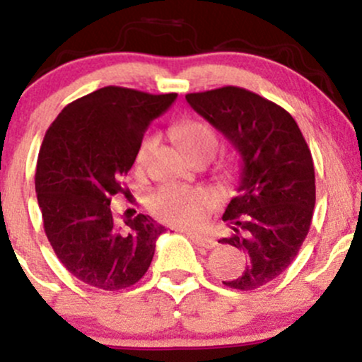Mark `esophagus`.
<instances>
[{"label":"esophagus","mask_w":362,"mask_h":362,"mask_svg":"<svg viewBox=\"0 0 362 362\" xmlns=\"http://www.w3.org/2000/svg\"><path fill=\"white\" fill-rule=\"evenodd\" d=\"M190 240L195 245H199V247H204V248H214L218 242H216L214 238H211V236H206V235H199V233H189L187 235Z\"/></svg>","instance_id":"esophagus-1"}]
</instances>
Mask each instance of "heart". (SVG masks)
<instances>
[{
    "label": "heart",
    "instance_id": "1",
    "mask_svg": "<svg viewBox=\"0 0 362 362\" xmlns=\"http://www.w3.org/2000/svg\"><path fill=\"white\" fill-rule=\"evenodd\" d=\"M172 132L175 134L182 149L194 160L199 156H213L218 149V136L214 129L202 120H182L172 129ZM155 144L156 138L153 136L144 139L136 153V163H146ZM214 204V194L202 187L163 184L148 195V209L160 221L180 228L197 226Z\"/></svg>",
    "mask_w": 362,
    "mask_h": 362
}]
</instances>
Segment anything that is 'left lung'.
Here are the masks:
<instances>
[{
  "mask_svg": "<svg viewBox=\"0 0 362 362\" xmlns=\"http://www.w3.org/2000/svg\"><path fill=\"white\" fill-rule=\"evenodd\" d=\"M187 102L242 156L238 195L223 221L231 235L219 243L247 255V267L224 286L252 291L279 277L296 259L315 207L311 151L288 110L240 86L187 93Z\"/></svg>",
  "mask_w": 362,
  "mask_h": 362,
  "instance_id": "left-lung-1",
  "label": "left lung"
}]
</instances>
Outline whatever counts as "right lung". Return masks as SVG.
<instances>
[{"label": "right lung", "instance_id": "right-lung-1", "mask_svg": "<svg viewBox=\"0 0 362 362\" xmlns=\"http://www.w3.org/2000/svg\"><path fill=\"white\" fill-rule=\"evenodd\" d=\"M177 93L103 86L66 105L45 132L35 170L44 231L57 259L91 288L136 284L165 226L146 214L112 218V195L136 160L144 132Z\"/></svg>", "mask_w": 362, "mask_h": 362}]
</instances>
